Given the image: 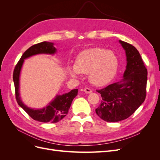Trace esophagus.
Segmentation results:
<instances>
[{
    "instance_id": "esophagus-1",
    "label": "esophagus",
    "mask_w": 160,
    "mask_h": 160,
    "mask_svg": "<svg viewBox=\"0 0 160 160\" xmlns=\"http://www.w3.org/2000/svg\"><path fill=\"white\" fill-rule=\"evenodd\" d=\"M84 91H85V93H91L92 92V90L89 88H85L84 89Z\"/></svg>"
}]
</instances>
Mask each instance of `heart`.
I'll return each instance as SVG.
<instances>
[{
  "mask_svg": "<svg viewBox=\"0 0 160 160\" xmlns=\"http://www.w3.org/2000/svg\"><path fill=\"white\" fill-rule=\"evenodd\" d=\"M118 60L113 52L101 48H93L81 52L75 65L69 67L70 74L78 76L81 72L89 73L92 83L102 86L113 79L118 70Z\"/></svg>",
  "mask_w": 160,
  "mask_h": 160,
  "instance_id": "b5f03b06",
  "label": "heart"
}]
</instances>
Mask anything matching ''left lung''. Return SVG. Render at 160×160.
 <instances>
[{
    "mask_svg": "<svg viewBox=\"0 0 160 160\" xmlns=\"http://www.w3.org/2000/svg\"><path fill=\"white\" fill-rule=\"evenodd\" d=\"M125 51L127 66L122 81L97 90L102 101L95 112L108 122L128 118L145 101L148 70L139 51L132 45L119 41Z\"/></svg>",
    "mask_w": 160,
    "mask_h": 160,
    "instance_id": "1",
    "label": "left lung"
}]
</instances>
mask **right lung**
Segmentation results:
<instances>
[{"label": "right lung", "instance_id": "obj_1", "mask_svg": "<svg viewBox=\"0 0 160 160\" xmlns=\"http://www.w3.org/2000/svg\"><path fill=\"white\" fill-rule=\"evenodd\" d=\"M56 49L53 43L50 42H41L34 45L23 53L16 65L13 71V81L15 89V98L18 104L25 110L27 114L34 120L44 123H57L65 118L69 112V109L73 99L78 93V89H72L70 92L62 95H57L55 99L49 105L41 109H34L27 108L24 105L19 97V75L24 59L26 58L40 53L53 54Z\"/></svg>", "mask_w": 160, "mask_h": 160}]
</instances>
